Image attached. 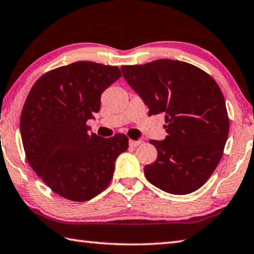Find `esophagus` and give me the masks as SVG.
<instances>
[{"mask_svg": "<svg viewBox=\"0 0 254 254\" xmlns=\"http://www.w3.org/2000/svg\"><path fill=\"white\" fill-rule=\"evenodd\" d=\"M141 140H129V146L130 147H138L141 145Z\"/></svg>", "mask_w": 254, "mask_h": 254, "instance_id": "34e87169", "label": "esophagus"}]
</instances>
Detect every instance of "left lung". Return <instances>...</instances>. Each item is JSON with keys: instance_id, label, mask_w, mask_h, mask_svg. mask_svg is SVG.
<instances>
[{"instance_id": "8db88e82", "label": "left lung", "mask_w": 254, "mask_h": 254, "mask_svg": "<svg viewBox=\"0 0 254 254\" xmlns=\"http://www.w3.org/2000/svg\"><path fill=\"white\" fill-rule=\"evenodd\" d=\"M121 69L149 115L165 114L168 136L149 141L158 156L143 168L147 180L171 194L193 192L217 168L228 139L221 89L205 71L181 61L157 60Z\"/></svg>"}]
</instances>
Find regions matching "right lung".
Listing matches in <instances>:
<instances>
[{"label": "right lung", "mask_w": 254, "mask_h": 254, "mask_svg": "<svg viewBox=\"0 0 254 254\" xmlns=\"http://www.w3.org/2000/svg\"><path fill=\"white\" fill-rule=\"evenodd\" d=\"M121 77L116 66L76 62L44 74L28 93L20 123L27 161L62 197L86 201L102 192L127 150L125 135L103 138L86 125L102 93Z\"/></svg>", "instance_id": "obj_1"}]
</instances>
